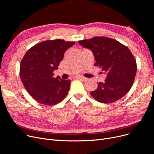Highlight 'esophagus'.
<instances>
[{"label":"esophagus","instance_id":"34e87169","mask_svg":"<svg viewBox=\"0 0 154 154\" xmlns=\"http://www.w3.org/2000/svg\"><path fill=\"white\" fill-rule=\"evenodd\" d=\"M76 78L78 79L82 80H84V81H85V80H87V78H86V77H84V76H77Z\"/></svg>","mask_w":154,"mask_h":154}]
</instances>
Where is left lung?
<instances>
[{"mask_svg":"<svg viewBox=\"0 0 154 154\" xmlns=\"http://www.w3.org/2000/svg\"><path fill=\"white\" fill-rule=\"evenodd\" d=\"M79 43L91 49L96 62L107 77L105 82L91 94L97 101L104 103L116 102L131 88L137 72L136 60L131 51L117 40L107 37H95L79 40Z\"/></svg>","mask_w":154,"mask_h":154,"instance_id":"left-lung-1","label":"left lung"}]
</instances>
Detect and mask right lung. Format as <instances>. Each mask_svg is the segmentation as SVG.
I'll list each match as a JSON object with an SVG mask.
<instances>
[{"label": "right lung", "instance_id": "add662e5", "mask_svg": "<svg viewBox=\"0 0 154 154\" xmlns=\"http://www.w3.org/2000/svg\"><path fill=\"white\" fill-rule=\"evenodd\" d=\"M75 42L62 39L48 40L32 46L20 65V77L27 91L35 101L47 106L62 102L67 95L71 81L54 78L67 49Z\"/></svg>", "mask_w": 154, "mask_h": 154}]
</instances>
